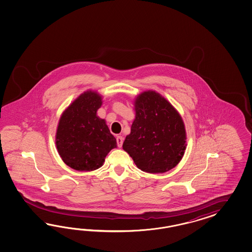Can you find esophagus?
Here are the masks:
<instances>
[{"label":"esophagus","mask_w":252,"mask_h":252,"mask_svg":"<svg viewBox=\"0 0 252 252\" xmlns=\"http://www.w3.org/2000/svg\"><path fill=\"white\" fill-rule=\"evenodd\" d=\"M116 141H117V145L119 148H121L123 145V141H124V138L121 136H118V137H116Z\"/></svg>","instance_id":"1"}]
</instances>
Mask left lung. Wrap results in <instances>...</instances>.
Returning <instances> with one entry per match:
<instances>
[{
  "instance_id": "8db88e82",
  "label": "left lung",
  "mask_w": 252,
  "mask_h": 252,
  "mask_svg": "<svg viewBox=\"0 0 252 252\" xmlns=\"http://www.w3.org/2000/svg\"><path fill=\"white\" fill-rule=\"evenodd\" d=\"M136 116L123 144L138 169L162 174L176 167L187 148L183 119L160 93L146 91L134 100Z\"/></svg>"
}]
</instances>
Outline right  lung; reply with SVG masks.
Here are the masks:
<instances>
[{"label": "right lung", "mask_w": 252, "mask_h": 252, "mask_svg": "<svg viewBox=\"0 0 252 252\" xmlns=\"http://www.w3.org/2000/svg\"><path fill=\"white\" fill-rule=\"evenodd\" d=\"M102 96L95 91L83 92L62 114L55 144L63 162L76 171L101 167L107 154L117 147L106 121L97 111Z\"/></svg>", "instance_id": "right-lung-1"}]
</instances>
